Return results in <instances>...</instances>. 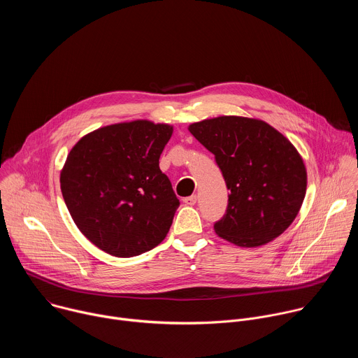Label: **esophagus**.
Wrapping results in <instances>:
<instances>
[{
    "label": "esophagus",
    "instance_id": "1",
    "mask_svg": "<svg viewBox=\"0 0 358 358\" xmlns=\"http://www.w3.org/2000/svg\"><path fill=\"white\" fill-rule=\"evenodd\" d=\"M184 202H185V206H195V202H196V195H191V196H185L184 199H182Z\"/></svg>",
    "mask_w": 358,
    "mask_h": 358
}]
</instances>
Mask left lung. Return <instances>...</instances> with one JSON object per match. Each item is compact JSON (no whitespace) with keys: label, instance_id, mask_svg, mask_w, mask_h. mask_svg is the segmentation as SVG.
I'll list each match as a JSON object with an SVG mask.
<instances>
[{"label":"left lung","instance_id":"obj_1","mask_svg":"<svg viewBox=\"0 0 358 358\" xmlns=\"http://www.w3.org/2000/svg\"><path fill=\"white\" fill-rule=\"evenodd\" d=\"M215 156L229 189L218 236L238 246L265 245L294 221L308 187L296 147L264 120L220 116L188 126Z\"/></svg>","mask_w":358,"mask_h":358}]
</instances>
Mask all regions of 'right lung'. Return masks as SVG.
I'll return each instance as SVG.
<instances>
[{"label": "right lung", "mask_w": 358, "mask_h": 358, "mask_svg": "<svg viewBox=\"0 0 358 358\" xmlns=\"http://www.w3.org/2000/svg\"><path fill=\"white\" fill-rule=\"evenodd\" d=\"M173 126L134 120L100 127L69 151L61 189L79 231L130 258L163 242L180 206L159 160Z\"/></svg>", "instance_id": "1"}]
</instances>
